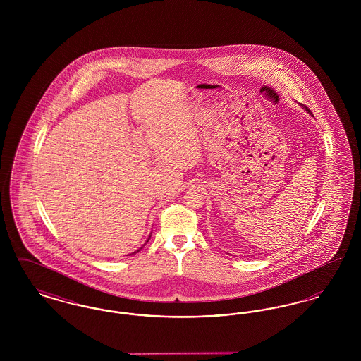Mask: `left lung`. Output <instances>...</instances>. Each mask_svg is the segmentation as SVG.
<instances>
[{
    "label": "left lung",
    "instance_id": "8db88e82",
    "mask_svg": "<svg viewBox=\"0 0 361 361\" xmlns=\"http://www.w3.org/2000/svg\"><path fill=\"white\" fill-rule=\"evenodd\" d=\"M307 111H309V112H310V109H307Z\"/></svg>",
    "mask_w": 361,
    "mask_h": 361
}]
</instances>
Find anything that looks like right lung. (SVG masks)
<instances>
[{
  "label": "right lung",
  "instance_id": "right-lung-1",
  "mask_svg": "<svg viewBox=\"0 0 361 361\" xmlns=\"http://www.w3.org/2000/svg\"><path fill=\"white\" fill-rule=\"evenodd\" d=\"M150 237H152V235H150ZM150 237H149V238H147V240H146V242H149V240H150ZM140 249H142V247H140ZM140 249H137V252H139V250H140ZM137 252H134V253H133V255H135V253H137Z\"/></svg>",
  "mask_w": 361,
  "mask_h": 361
}]
</instances>
